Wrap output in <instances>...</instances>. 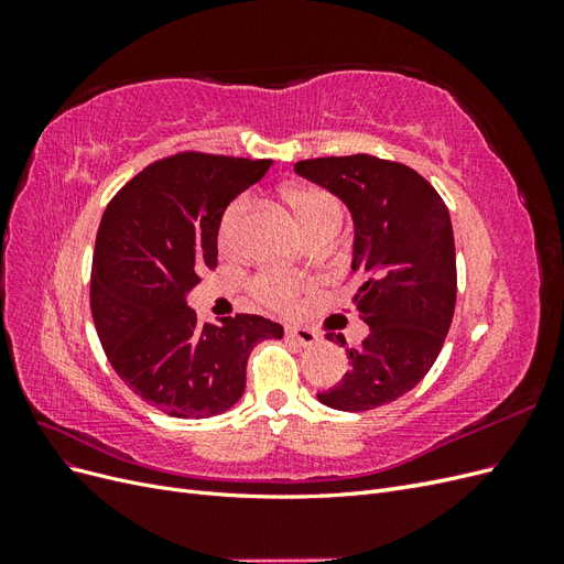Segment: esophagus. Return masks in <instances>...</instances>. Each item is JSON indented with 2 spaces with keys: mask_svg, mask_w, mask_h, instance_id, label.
Returning a JSON list of instances; mask_svg holds the SVG:
<instances>
[{
  "mask_svg": "<svg viewBox=\"0 0 564 564\" xmlns=\"http://www.w3.org/2000/svg\"><path fill=\"white\" fill-rule=\"evenodd\" d=\"M286 338H292L294 344L303 346V348H313L319 344V334L313 329H305V327H292L286 329Z\"/></svg>",
  "mask_w": 564,
  "mask_h": 564,
  "instance_id": "1",
  "label": "esophagus"
}]
</instances>
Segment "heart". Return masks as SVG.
Returning a JSON list of instances; mask_svg holds the SVG:
<instances>
[{
    "label": "heart",
    "instance_id": "1",
    "mask_svg": "<svg viewBox=\"0 0 564 564\" xmlns=\"http://www.w3.org/2000/svg\"><path fill=\"white\" fill-rule=\"evenodd\" d=\"M284 197L289 207H292L299 226L303 228L305 235H308V240L313 235L324 230L338 232L340 226H344V209H340L338 199L332 193L324 191V187L296 185V187H289ZM249 209H251L249 195H240L226 207L218 226V240L224 245V249L235 251L242 245V232H245ZM256 292H259L261 299L268 301L270 305H292L299 294V286L292 280H284L278 275H263L259 282H256Z\"/></svg>",
    "mask_w": 564,
    "mask_h": 564
}]
</instances>
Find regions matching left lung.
<instances>
[{
	"label": "left lung",
	"mask_w": 564,
	"mask_h": 564,
	"mask_svg": "<svg viewBox=\"0 0 564 564\" xmlns=\"http://www.w3.org/2000/svg\"><path fill=\"white\" fill-rule=\"evenodd\" d=\"M294 172L346 204L352 218V296L369 336L348 348L350 369L317 400L338 412H367L412 390L445 344L456 303L454 230L445 202L414 169L373 155L317 158Z\"/></svg>",
	"instance_id": "obj_1"
}]
</instances>
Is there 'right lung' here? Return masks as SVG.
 <instances>
[{
  "instance_id": "1",
  "label": "right lung",
  "mask_w": 564,
  "mask_h": 564,
  "mask_svg": "<svg viewBox=\"0 0 564 564\" xmlns=\"http://www.w3.org/2000/svg\"><path fill=\"white\" fill-rule=\"evenodd\" d=\"M272 160L183 152L150 164L100 218L91 315L112 369L135 395L176 419H209L242 398L256 344L284 327L261 315L197 324L187 294L216 265L228 204Z\"/></svg>"
}]
</instances>
